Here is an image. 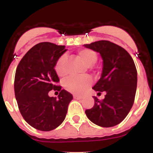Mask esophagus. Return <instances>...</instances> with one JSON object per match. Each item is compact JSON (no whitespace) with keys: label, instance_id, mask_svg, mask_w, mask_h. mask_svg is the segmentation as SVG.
Here are the masks:
<instances>
[{"label":"esophagus","instance_id":"obj_1","mask_svg":"<svg viewBox=\"0 0 153 153\" xmlns=\"http://www.w3.org/2000/svg\"><path fill=\"white\" fill-rule=\"evenodd\" d=\"M74 98L77 100H81L82 99V97L81 96H78V95H74Z\"/></svg>","mask_w":153,"mask_h":153}]
</instances>
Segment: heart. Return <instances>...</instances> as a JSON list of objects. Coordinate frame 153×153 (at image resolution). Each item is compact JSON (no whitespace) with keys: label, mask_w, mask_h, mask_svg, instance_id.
<instances>
[{"label":"heart","mask_w":153,"mask_h":153,"mask_svg":"<svg viewBox=\"0 0 153 153\" xmlns=\"http://www.w3.org/2000/svg\"><path fill=\"white\" fill-rule=\"evenodd\" d=\"M78 56L81 58V61L84 63L86 66L90 67H92L96 63L98 60L97 54L94 51L89 49H84L79 51ZM67 61V55H63L58 58L55 65V70L59 76H64L65 75L64 72V65ZM92 83V80L89 77L84 76L79 78H67L64 81L65 88L69 92L74 94H81L84 90H86Z\"/></svg>","instance_id":"b5f03b06"}]
</instances>
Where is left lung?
Masks as SVG:
<instances>
[{
	"instance_id": "left-lung-1",
	"label": "left lung",
	"mask_w": 153,
	"mask_h": 153,
	"mask_svg": "<svg viewBox=\"0 0 153 153\" xmlns=\"http://www.w3.org/2000/svg\"><path fill=\"white\" fill-rule=\"evenodd\" d=\"M98 52L103 60L101 78L92 89L106 92L102 101L93 96V107L86 109V117L93 124L111 127L120 124L130 111L137 88V70L133 59L126 50L109 41L84 44Z\"/></svg>"
}]
</instances>
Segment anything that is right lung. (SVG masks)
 Returning a JSON list of instances; mask_svg holds the SVG:
<instances>
[{
    "label": "right lung",
    "mask_w": 153,
    "mask_h": 153,
    "mask_svg": "<svg viewBox=\"0 0 153 153\" xmlns=\"http://www.w3.org/2000/svg\"><path fill=\"white\" fill-rule=\"evenodd\" d=\"M65 46L42 42L31 48L16 69L15 95L23 118L32 127L50 131L62 124L73 97L59 86L55 70ZM52 89L59 91L58 98L48 96Z\"/></svg>",
    "instance_id": "add662e5"
}]
</instances>
